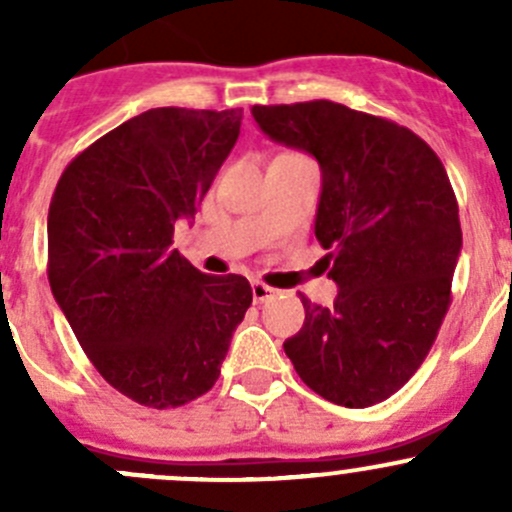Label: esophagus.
<instances>
[{"label": "esophagus", "instance_id": "esophagus-1", "mask_svg": "<svg viewBox=\"0 0 512 512\" xmlns=\"http://www.w3.org/2000/svg\"><path fill=\"white\" fill-rule=\"evenodd\" d=\"M277 289H272L270 285H265V282H252V299H255L257 304L267 302V299L275 297Z\"/></svg>", "mask_w": 512, "mask_h": 512}]
</instances>
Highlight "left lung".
I'll list each match as a JSON object with an SVG mask.
<instances>
[{"mask_svg":"<svg viewBox=\"0 0 512 512\" xmlns=\"http://www.w3.org/2000/svg\"><path fill=\"white\" fill-rule=\"evenodd\" d=\"M252 116L272 141L317 158L314 235L339 285L332 307L302 297L285 354L322 399L379 404L416 374L451 307L463 232L446 168L414 131L342 103L252 106Z\"/></svg>","mask_w":512,"mask_h":512,"instance_id":"left-lung-1","label":"left lung"}]
</instances>
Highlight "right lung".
Wrapping results in <instances>:
<instances>
[{"label":"right lung","instance_id":"1","mask_svg":"<svg viewBox=\"0 0 512 512\" xmlns=\"http://www.w3.org/2000/svg\"><path fill=\"white\" fill-rule=\"evenodd\" d=\"M242 108H151L79 153L49 205V285L98 374L148 409L213 389L252 304L173 250L240 136Z\"/></svg>","mask_w":512,"mask_h":512}]
</instances>
